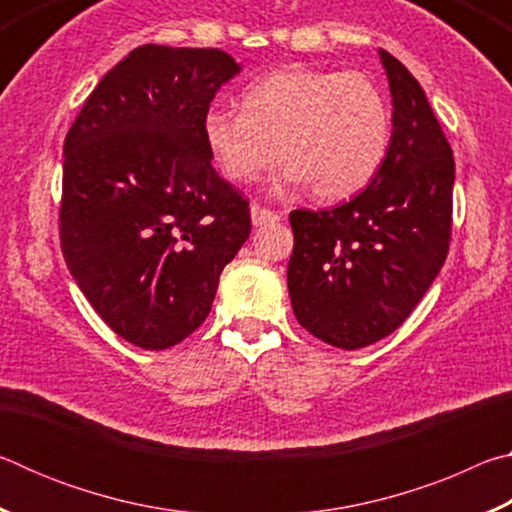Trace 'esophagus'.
Instances as JSON below:
<instances>
[{
  "label": "esophagus",
  "instance_id": "34e87169",
  "mask_svg": "<svg viewBox=\"0 0 512 512\" xmlns=\"http://www.w3.org/2000/svg\"><path fill=\"white\" fill-rule=\"evenodd\" d=\"M250 219H253V225H266L280 221V214L268 210V207H262L259 203H253L250 205Z\"/></svg>",
  "mask_w": 512,
  "mask_h": 512
}]
</instances>
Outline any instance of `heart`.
<instances>
[{
	"instance_id": "b5f03b06",
	"label": "heart",
	"mask_w": 512,
	"mask_h": 512,
	"mask_svg": "<svg viewBox=\"0 0 512 512\" xmlns=\"http://www.w3.org/2000/svg\"><path fill=\"white\" fill-rule=\"evenodd\" d=\"M241 106L203 117L207 151L232 183H253L282 149L277 187L309 183L323 201H343L377 176L391 146V106L361 72L280 69L250 83Z\"/></svg>"
}]
</instances>
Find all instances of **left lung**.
Returning <instances> with one entry per match:
<instances>
[{
    "label": "left lung",
    "mask_w": 512,
    "mask_h": 512,
    "mask_svg": "<svg viewBox=\"0 0 512 512\" xmlns=\"http://www.w3.org/2000/svg\"><path fill=\"white\" fill-rule=\"evenodd\" d=\"M381 60L393 135L377 176L334 210L289 214L293 314L341 350L395 332L436 280L452 241V146L409 69L384 49Z\"/></svg>",
    "instance_id": "8db88e82"
}]
</instances>
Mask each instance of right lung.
Wrapping results in <instances>:
<instances>
[{"label":"right lung","instance_id":"right-lung-1","mask_svg":"<svg viewBox=\"0 0 512 512\" xmlns=\"http://www.w3.org/2000/svg\"><path fill=\"white\" fill-rule=\"evenodd\" d=\"M237 72L221 49L137 47L67 131L60 250L103 323L137 348L198 329L250 235L248 198L214 171L203 137Z\"/></svg>","mask_w":512,"mask_h":512}]
</instances>
